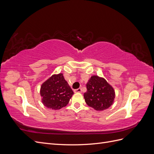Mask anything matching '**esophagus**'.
<instances>
[{"instance_id": "34e87169", "label": "esophagus", "mask_w": 154, "mask_h": 154, "mask_svg": "<svg viewBox=\"0 0 154 154\" xmlns=\"http://www.w3.org/2000/svg\"><path fill=\"white\" fill-rule=\"evenodd\" d=\"M82 88H77V89L74 90V92H79V93H80V92H82Z\"/></svg>"}]
</instances>
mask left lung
Masks as SVG:
<instances>
[{
    "instance_id": "8db88e82",
    "label": "left lung",
    "mask_w": 154,
    "mask_h": 154,
    "mask_svg": "<svg viewBox=\"0 0 154 154\" xmlns=\"http://www.w3.org/2000/svg\"><path fill=\"white\" fill-rule=\"evenodd\" d=\"M87 89L84 98L89 106L101 111L112 105L115 92L113 87L103 78L95 75L91 76L87 83Z\"/></svg>"
}]
</instances>
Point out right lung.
Masks as SVG:
<instances>
[{
	"label": "right lung",
	"mask_w": 154,
	"mask_h": 154,
	"mask_svg": "<svg viewBox=\"0 0 154 154\" xmlns=\"http://www.w3.org/2000/svg\"><path fill=\"white\" fill-rule=\"evenodd\" d=\"M73 94L62 73L53 74L42 83L40 88L43 104L53 110H59L66 106Z\"/></svg>",
	"instance_id": "obj_1"
}]
</instances>
